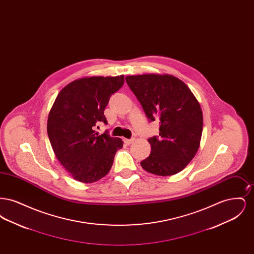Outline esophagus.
I'll return each instance as SVG.
<instances>
[{
  "mask_svg": "<svg viewBox=\"0 0 254 254\" xmlns=\"http://www.w3.org/2000/svg\"><path fill=\"white\" fill-rule=\"evenodd\" d=\"M134 140L135 139H124V142H125V144H127V145H131L133 142H134Z\"/></svg>",
  "mask_w": 254,
  "mask_h": 254,
  "instance_id": "obj_1",
  "label": "esophagus"
}]
</instances>
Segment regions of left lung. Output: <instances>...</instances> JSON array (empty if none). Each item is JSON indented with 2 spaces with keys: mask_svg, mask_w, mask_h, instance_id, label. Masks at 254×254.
Instances as JSON below:
<instances>
[{
  "mask_svg": "<svg viewBox=\"0 0 254 254\" xmlns=\"http://www.w3.org/2000/svg\"><path fill=\"white\" fill-rule=\"evenodd\" d=\"M149 122L159 120V136L147 141L150 155L142 168L159 176H170L185 169L193 159L203 131V113L191 90L178 78L144 74L126 77Z\"/></svg>",
  "mask_w": 254,
  "mask_h": 254,
  "instance_id": "8db88e82",
  "label": "left lung"
}]
</instances>
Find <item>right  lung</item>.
I'll return each instance as SVG.
<instances>
[{
	"label": "right lung",
	"mask_w": 254,
	"mask_h": 254,
	"mask_svg": "<svg viewBox=\"0 0 254 254\" xmlns=\"http://www.w3.org/2000/svg\"><path fill=\"white\" fill-rule=\"evenodd\" d=\"M124 82V75L75 80L61 90L49 111L50 144L62 166L77 181L87 184L105 177L123 147L120 138L99 135L94 127L100 122L108 124L104 111Z\"/></svg>",
	"instance_id": "1"
}]
</instances>
